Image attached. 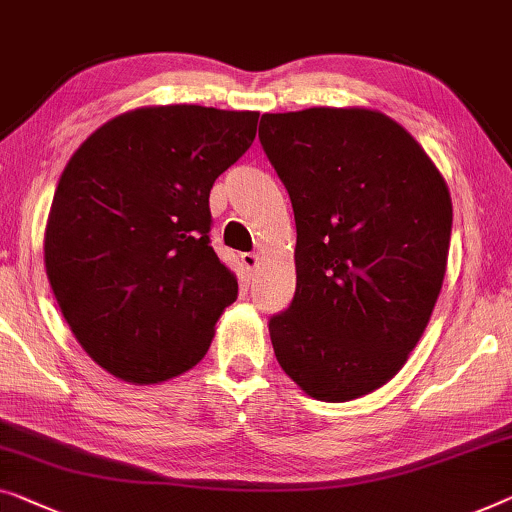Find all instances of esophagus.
<instances>
[{
  "mask_svg": "<svg viewBox=\"0 0 512 512\" xmlns=\"http://www.w3.org/2000/svg\"><path fill=\"white\" fill-rule=\"evenodd\" d=\"M241 264H243V269H246L248 273H253L257 269V264H259V257L255 253H243L241 255Z\"/></svg>",
  "mask_w": 512,
  "mask_h": 512,
  "instance_id": "esophagus-1",
  "label": "esophagus"
}]
</instances>
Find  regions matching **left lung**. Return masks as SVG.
<instances>
[{
  "mask_svg": "<svg viewBox=\"0 0 512 512\" xmlns=\"http://www.w3.org/2000/svg\"><path fill=\"white\" fill-rule=\"evenodd\" d=\"M259 142L296 220V294L273 352L310 398L349 402L391 381L439 299L453 202L432 158L379 110L264 114Z\"/></svg>",
  "mask_w": 512,
  "mask_h": 512,
  "instance_id": "1",
  "label": "left lung"
}]
</instances>
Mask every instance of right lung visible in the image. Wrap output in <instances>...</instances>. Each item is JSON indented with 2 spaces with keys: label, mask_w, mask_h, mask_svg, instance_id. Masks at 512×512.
<instances>
[{
  "label": "right lung",
  "mask_w": 512,
  "mask_h": 512,
  "mask_svg": "<svg viewBox=\"0 0 512 512\" xmlns=\"http://www.w3.org/2000/svg\"><path fill=\"white\" fill-rule=\"evenodd\" d=\"M259 112L149 105L96 128L61 172L45 273L75 340L128 384L209 352L239 282L209 246V193L255 140Z\"/></svg>",
  "instance_id": "right-lung-1"
}]
</instances>
